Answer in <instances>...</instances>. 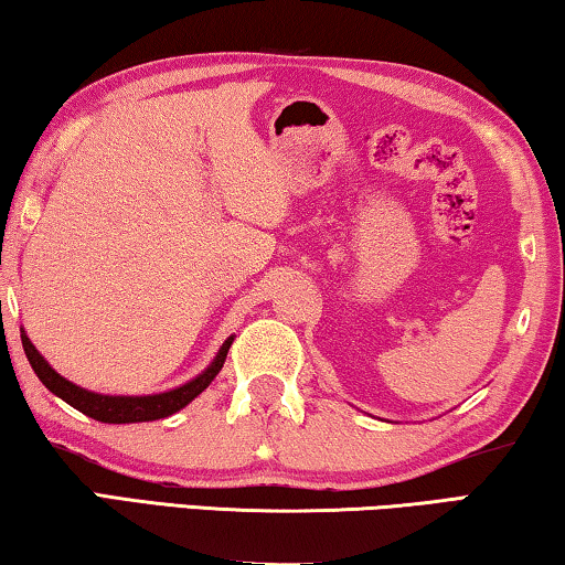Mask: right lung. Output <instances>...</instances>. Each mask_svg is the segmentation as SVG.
I'll use <instances>...</instances> for the list:
<instances>
[{
    "label": "right lung",
    "mask_w": 565,
    "mask_h": 565,
    "mask_svg": "<svg viewBox=\"0 0 565 565\" xmlns=\"http://www.w3.org/2000/svg\"><path fill=\"white\" fill-rule=\"evenodd\" d=\"M22 331V347L26 359H30L34 374L40 376L42 384L52 391L54 396H60L66 404L74 406L82 414H87L89 418H97L102 424H139V420H157V418H167L177 411L184 408L186 404H191L202 391L212 384L216 379L218 371H222L228 347H232L234 337H228L222 349L216 351L214 361L202 371V374L194 376L186 384H181L177 388L161 391V394H147V396H111V394H97V391L82 388L72 384L70 379H64L62 374L50 366L40 351H36L34 343L26 337L24 329Z\"/></svg>",
    "instance_id": "right-lung-1"
}]
</instances>
